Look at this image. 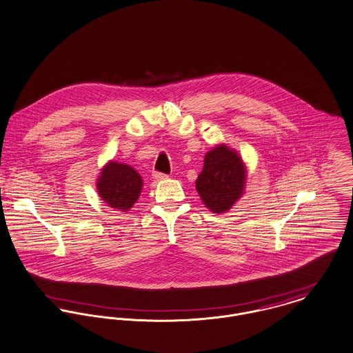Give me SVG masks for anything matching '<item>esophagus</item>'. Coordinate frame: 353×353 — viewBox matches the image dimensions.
Wrapping results in <instances>:
<instances>
[{
  "mask_svg": "<svg viewBox=\"0 0 353 353\" xmlns=\"http://www.w3.org/2000/svg\"><path fill=\"white\" fill-rule=\"evenodd\" d=\"M168 176L165 174H161V172H154V179L155 181H163V179H167Z\"/></svg>",
  "mask_w": 353,
  "mask_h": 353,
  "instance_id": "obj_1",
  "label": "esophagus"
}]
</instances>
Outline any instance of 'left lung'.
Listing matches in <instances>:
<instances>
[{
	"label": "left lung",
	"mask_w": 353,
	"mask_h": 353,
	"mask_svg": "<svg viewBox=\"0 0 353 353\" xmlns=\"http://www.w3.org/2000/svg\"><path fill=\"white\" fill-rule=\"evenodd\" d=\"M247 183V167L239 152L217 144L203 159L195 190L203 205L213 213H225L243 196Z\"/></svg>",
	"instance_id": "1"
}]
</instances>
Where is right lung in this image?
I'll return each instance as SVG.
<instances>
[{"instance_id":"1","label":"right lung","mask_w":353,"mask_h":353,"mask_svg":"<svg viewBox=\"0 0 353 353\" xmlns=\"http://www.w3.org/2000/svg\"><path fill=\"white\" fill-rule=\"evenodd\" d=\"M96 188L106 206L119 212H128L140 196L143 179L127 163L109 161L101 168Z\"/></svg>"}]
</instances>
